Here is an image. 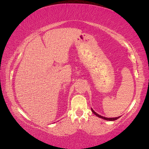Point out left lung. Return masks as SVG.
Here are the masks:
<instances>
[{"label": "left lung", "instance_id": "8db88e82", "mask_svg": "<svg viewBox=\"0 0 149 149\" xmlns=\"http://www.w3.org/2000/svg\"><path fill=\"white\" fill-rule=\"evenodd\" d=\"M91 110H92V112H93V114H94L95 115H96V116H98V117H99V118H102V119H104V120H105L114 121V120H116L118 119V118H120V116H118V117H116V118H106V117H103V116H100V115L98 114L97 113H96V112H95V111L92 109V108H91Z\"/></svg>", "mask_w": 149, "mask_h": 149}]
</instances>
